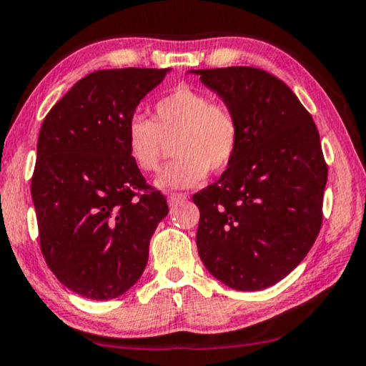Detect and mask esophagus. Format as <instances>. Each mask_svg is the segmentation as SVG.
I'll use <instances>...</instances> for the list:
<instances>
[{"instance_id":"34e87169","label":"esophagus","mask_w":366,"mask_h":366,"mask_svg":"<svg viewBox=\"0 0 366 366\" xmlns=\"http://www.w3.org/2000/svg\"><path fill=\"white\" fill-rule=\"evenodd\" d=\"M184 200H187V195H185V194L171 192V194L167 195V202H169V205H171V207H174V205L184 202Z\"/></svg>"}]
</instances>
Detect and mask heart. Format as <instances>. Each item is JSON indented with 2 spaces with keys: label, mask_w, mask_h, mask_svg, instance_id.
Returning <instances> with one entry per match:
<instances>
[{
  "label": "heart",
  "mask_w": 366,
  "mask_h": 366,
  "mask_svg": "<svg viewBox=\"0 0 366 366\" xmlns=\"http://www.w3.org/2000/svg\"><path fill=\"white\" fill-rule=\"evenodd\" d=\"M177 156L154 181L162 190L190 189L234 161L240 129L234 111L204 92L177 87L154 106L152 121L134 116L126 127L127 154L139 171L154 172L166 142Z\"/></svg>",
  "instance_id": "1"
}]
</instances>
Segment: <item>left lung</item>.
I'll use <instances>...</instances> for the list:
<instances>
[{
  "instance_id": "left-lung-1",
  "label": "left lung",
  "mask_w": 366,
  "mask_h": 366,
  "mask_svg": "<svg viewBox=\"0 0 366 366\" xmlns=\"http://www.w3.org/2000/svg\"><path fill=\"white\" fill-rule=\"evenodd\" d=\"M239 121L234 161L192 197L197 250L234 290L275 285L312 249L322 225L327 164L312 116L275 76L249 66L190 69Z\"/></svg>"
}]
</instances>
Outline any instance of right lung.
Instances as JSON below:
<instances>
[{"mask_svg":"<svg viewBox=\"0 0 366 366\" xmlns=\"http://www.w3.org/2000/svg\"><path fill=\"white\" fill-rule=\"evenodd\" d=\"M171 69H104L79 79L44 117L31 195L46 264L61 284L109 300L141 279L149 242L169 212L146 190L126 127Z\"/></svg>","mask_w":366,"mask_h":366,"instance_id":"right-lung-1","label":"right lung"}]
</instances>
